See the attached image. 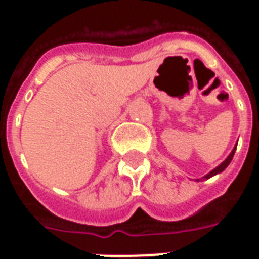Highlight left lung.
I'll list each match as a JSON object with an SVG mask.
<instances>
[{
	"label": "left lung",
	"mask_w": 259,
	"mask_h": 259,
	"mask_svg": "<svg viewBox=\"0 0 259 259\" xmlns=\"http://www.w3.org/2000/svg\"><path fill=\"white\" fill-rule=\"evenodd\" d=\"M236 147H237V146H234L233 151H232V152H230V154H229V157L226 158V159H225V161H223V162L221 163L219 166H217V168L213 169V170H211L209 174L205 175V176H204L202 179H209V178H212V176H215V175H218V174H221V172H223L225 169L228 168V165H229V163H230V162H232V159H233L234 151H236Z\"/></svg>",
	"instance_id": "obj_1"
}]
</instances>
